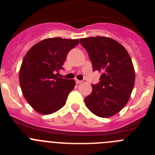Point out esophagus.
Returning a JSON list of instances; mask_svg holds the SVG:
<instances>
[{"label":"esophagus","instance_id":"obj_1","mask_svg":"<svg viewBox=\"0 0 155 155\" xmlns=\"http://www.w3.org/2000/svg\"><path fill=\"white\" fill-rule=\"evenodd\" d=\"M82 81L79 80V79H76V84H80V83H82Z\"/></svg>","mask_w":155,"mask_h":155}]
</instances>
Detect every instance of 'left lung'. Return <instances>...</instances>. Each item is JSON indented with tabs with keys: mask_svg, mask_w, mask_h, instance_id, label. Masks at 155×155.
I'll return each mask as SVG.
<instances>
[{
	"mask_svg": "<svg viewBox=\"0 0 155 155\" xmlns=\"http://www.w3.org/2000/svg\"><path fill=\"white\" fill-rule=\"evenodd\" d=\"M93 65L101 73L99 83L91 85L92 92L85 98L87 109L101 118L118 113L129 101L135 83V70L125 48L106 37L80 39Z\"/></svg>",
	"mask_w": 155,
	"mask_h": 155,
	"instance_id": "1",
	"label": "left lung"
}]
</instances>
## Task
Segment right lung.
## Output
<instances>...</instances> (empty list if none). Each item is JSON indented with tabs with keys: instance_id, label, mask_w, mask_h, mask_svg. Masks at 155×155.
<instances>
[{
	"instance_id": "1",
	"label": "right lung",
	"mask_w": 155,
	"mask_h": 155,
	"mask_svg": "<svg viewBox=\"0 0 155 155\" xmlns=\"http://www.w3.org/2000/svg\"><path fill=\"white\" fill-rule=\"evenodd\" d=\"M79 43L78 39L48 38L26 53L19 70L20 87L30 106L39 113H54L66 104L76 82L60 78L58 71L64 69L69 51Z\"/></svg>"
}]
</instances>
